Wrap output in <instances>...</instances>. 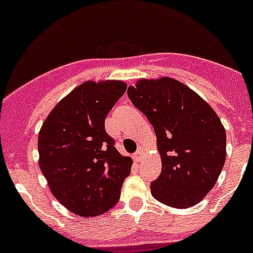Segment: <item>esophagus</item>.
<instances>
[{"label": "esophagus", "instance_id": "34e87169", "mask_svg": "<svg viewBox=\"0 0 253 253\" xmlns=\"http://www.w3.org/2000/svg\"><path fill=\"white\" fill-rule=\"evenodd\" d=\"M134 158H135V161H140L144 158V148H143V147H140V148L135 152V154H134Z\"/></svg>", "mask_w": 253, "mask_h": 253}]
</instances>
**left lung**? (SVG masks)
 Wrapping results in <instances>:
<instances>
[{"mask_svg": "<svg viewBox=\"0 0 253 253\" xmlns=\"http://www.w3.org/2000/svg\"><path fill=\"white\" fill-rule=\"evenodd\" d=\"M128 96L157 137L162 171L151 184L153 198L177 209L202 202L227 157L225 129L213 107L171 77L139 78Z\"/></svg>", "mask_w": 253, "mask_h": 253, "instance_id": "8db88e82", "label": "left lung"}]
</instances>
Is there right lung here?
<instances>
[{"instance_id":"add662e5","label":"right lung","mask_w":253,"mask_h":253,"mask_svg":"<svg viewBox=\"0 0 253 253\" xmlns=\"http://www.w3.org/2000/svg\"><path fill=\"white\" fill-rule=\"evenodd\" d=\"M128 84L86 81L49 113L39 135V167L50 193L69 211L97 216L119 202L133 160L122 156L105 131V118Z\"/></svg>"}]
</instances>
